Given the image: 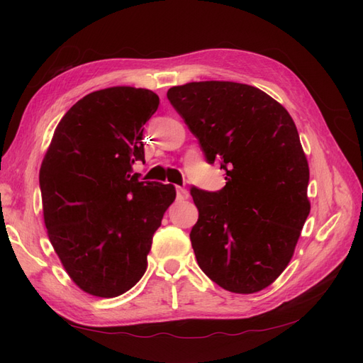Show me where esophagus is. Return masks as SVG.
Segmentation results:
<instances>
[{
	"label": "esophagus",
	"instance_id": "obj_1",
	"mask_svg": "<svg viewBox=\"0 0 363 363\" xmlns=\"http://www.w3.org/2000/svg\"><path fill=\"white\" fill-rule=\"evenodd\" d=\"M175 191H177V199H179V200H186V199H188V196H189L188 189L180 188V186H177V188H175Z\"/></svg>",
	"mask_w": 363,
	"mask_h": 363
}]
</instances>
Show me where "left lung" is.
I'll list each match as a JSON object with an SVG mask.
<instances>
[{
    "label": "left lung",
    "instance_id": "1",
    "mask_svg": "<svg viewBox=\"0 0 363 363\" xmlns=\"http://www.w3.org/2000/svg\"><path fill=\"white\" fill-rule=\"evenodd\" d=\"M167 96L206 160L227 175L218 192L191 188L200 213L189 235L196 262L225 291L265 289L288 267L311 212L309 164L291 115L257 87L233 82L174 86Z\"/></svg>",
    "mask_w": 363,
    "mask_h": 363
}]
</instances>
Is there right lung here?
<instances>
[{"mask_svg":"<svg viewBox=\"0 0 363 363\" xmlns=\"http://www.w3.org/2000/svg\"><path fill=\"white\" fill-rule=\"evenodd\" d=\"M159 96L130 86L87 94L60 119L39 184L43 221L63 268L84 292L113 298L147 269L172 184L139 182L144 125Z\"/></svg>","mask_w":363,"mask_h":363,"instance_id":"1","label":"right lung"}]
</instances>
